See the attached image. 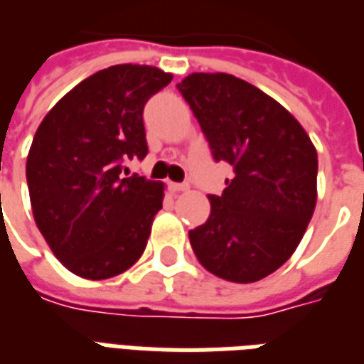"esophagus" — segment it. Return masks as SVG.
I'll return each instance as SVG.
<instances>
[{
	"mask_svg": "<svg viewBox=\"0 0 364 364\" xmlns=\"http://www.w3.org/2000/svg\"><path fill=\"white\" fill-rule=\"evenodd\" d=\"M168 188H171V190L174 193H176V192H186V190H188V184H180V182H171V186H168Z\"/></svg>",
	"mask_w": 364,
	"mask_h": 364,
	"instance_id": "1",
	"label": "esophagus"
}]
</instances>
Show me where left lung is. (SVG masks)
Instances as JSON below:
<instances>
[{
    "instance_id": "left-lung-1",
    "label": "left lung",
    "mask_w": 364,
    "mask_h": 364,
    "mask_svg": "<svg viewBox=\"0 0 364 364\" xmlns=\"http://www.w3.org/2000/svg\"><path fill=\"white\" fill-rule=\"evenodd\" d=\"M176 88L213 159L234 168L223 196H209V218L190 230L193 253L218 278L257 282L288 261L307 230L316 205L315 146L294 114L242 78L193 73Z\"/></svg>"
}]
</instances>
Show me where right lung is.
Returning a JSON list of instances; mask_svg holds the SVG:
<instances>
[{"label":"right lung","instance_id":"obj_1","mask_svg":"<svg viewBox=\"0 0 364 364\" xmlns=\"http://www.w3.org/2000/svg\"><path fill=\"white\" fill-rule=\"evenodd\" d=\"M172 80L149 65H114L57 101L30 146L26 182L36 226L76 276L103 280L146 250L165 186L122 176L147 155L144 107Z\"/></svg>","mask_w":364,"mask_h":364}]
</instances>
